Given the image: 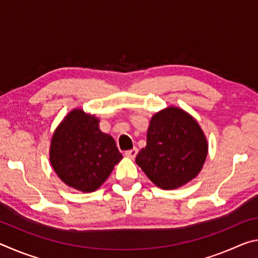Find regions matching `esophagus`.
Returning a JSON list of instances; mask_svg holds the SVG:
<instances>
[{"mask_svg": "<svg viewBox=\"0 0 258 258\" xmlns=\"http://www.w3.org/2000/svg\"><path fill=\"white\" fill-rule=\"evenodd\" d=\"M137 155H138V148H133V149L125 151V156L128 157V158L134 159L135 156H137Z\"/></svg>", "mask_w": 258, "mask_h": 258, "instance_id": "esophagus-1", "label": "esophagus"}]
</instances>
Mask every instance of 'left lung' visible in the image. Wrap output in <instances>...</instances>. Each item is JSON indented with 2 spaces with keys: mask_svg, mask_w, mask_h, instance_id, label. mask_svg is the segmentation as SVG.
I'll list each match as a JSON object with an SVG mask.
<instances>
[{
  "mask_svg": "<svg viewBox=\"0 0 258 258\" xmlns=\"http://www.w3.org/2000/svg\"><path fill=\"white\" fill-rule=\"evenodd\" d=\"M207 150L197 121L182 109L169 107L152 117L147 146L135 161L157 186L171 190L198 175Z\"/></svg>",
  "mask_w": 258,
  "mask_h": 258,
  "instance_id": "obj_1",
  "label": "left lung"
}]
</instances>
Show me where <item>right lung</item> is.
I'll return each instance as SVG.
<instances>
[{"mask_svg":"<svg viewBox=\"0 0 258 258\" xmlns=\"http://www.w3.org/2000/svg\"><path fill=\"white\" fill-rule=\"evenodd\" d=\"M121 158L115 140L100 131L99 119L82 109L69 113L52 137V167L76 190H97Z\"/></svg>","mask_w":258,"mask_h":258,"instance_id":"right-lung-1","label":"right lung"}]
</instances>
